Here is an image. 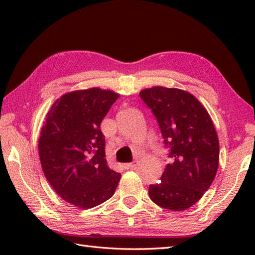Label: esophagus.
I'll return each instance as SVG.
<instances>
[{"label":"esophagus","mask_w":255,"mask_h":255,"mask_svg":"<svg viewBox=\"0 0 255 255\" xmlns=\"http://www.w3.org/2000/svg\"><path fill=\"white\" fill-rule=\"evenodd\" d=\"M137 164H138V162L137 161H133V162H131V163H125L124 167L126 170H129V169H133V167H136Z\"/></svg>","instance_id":"1"}]
</instances>
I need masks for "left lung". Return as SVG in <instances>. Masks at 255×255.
<instances>
[{"mask_svg":"<svg viewBox=\"0 0 255 255\" xmlns=\"http://www.w3.org/2000/svg\"><path fill=\"white\" fill-rule=\"evenodd\" d=\"M170 149L161 181L149 186V196L162 208L182 211L192 207L210 187L219 164V140L208 112L193 94L153 86L140 92Z\"/></svg>","mask_w":255,"mask_h":255,"instance_id":"left-lung-1","label":"left lung"}]
</instances>
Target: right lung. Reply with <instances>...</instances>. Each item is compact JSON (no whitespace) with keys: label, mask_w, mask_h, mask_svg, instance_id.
I'll return each mask as SVG.
<instances>
[{"label":"right lung","mask_w":255,"mask_h":255,"mask_svg":"<svg viewBox=\"0 0 255 255\" xmlns=\"http://www.w3.org/2000/svg\"><path fill=\"white\" fill-rule=\"evenodd\" d=\"M118 97L100 88L69 92L53 103L42 125L38 151L44 174L62 199L81 209L110 199L121 180L107 165L100 128Z\"/></svg>","instance_id":"right-lung-1"}]
</instances>
